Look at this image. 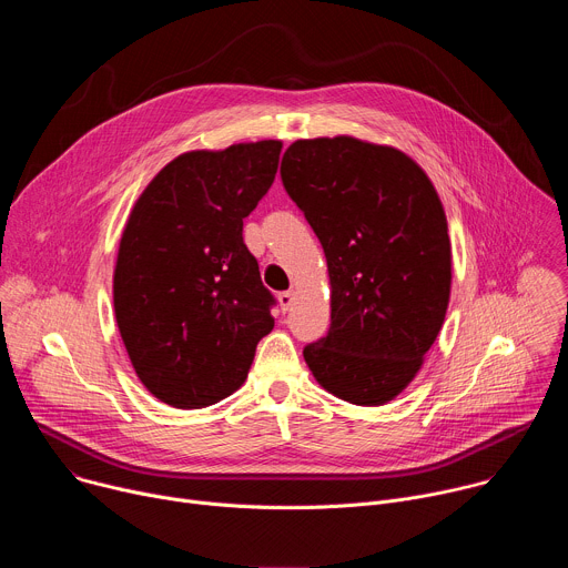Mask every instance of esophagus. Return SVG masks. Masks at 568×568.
<instances>
[{
	"instance_id": "esophagus-1",
	"label": "esophagus",
	"mask_w": 568,
	"mask_h": 568,
	"mask_svg": "<svg viewBox=\"0 0 568 568\" xmlns=\"http://www.w3.org/2000/svg\"><path fill=\"white\" fill-rule=\"evenodd\" d=\"M294 301H296V294H294L292 290L281 292V294H278V305H281V310H283V312H287V310L294 305Z\"/></svg>"
}]
</instances>
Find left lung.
<instances>
[{"instance_id":"1","label":"left lung","mask_w":568,"mask_h":568,"mask_svg":"<svg viewBox=\"0 0 568 568\" xmlns=\"http://www.w3.org/2000/svg\"><path fill=\"white\" fill-rule=\"evenodd\" d=\"M283 186L314 229L331 276V331L305 346L314 379L359 407L407 388L452 292L443 202L416 161L348 134L294 141Z\"/></svg>"}]
</instances>
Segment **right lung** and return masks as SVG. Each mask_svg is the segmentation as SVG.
Returning a JSON list of instances; mask_svg holds the SVG:
<instances>
[{
    "label": "right lung",
    "mask_w": 568,
    "mask_h": 568,
    "mask_svg": "<svg viewBox=\"0 0 568 568\" xmlns=\"http://www.w3.org/2000/svg\"><path fill=\"white\" fill-rule=\"evenodd\" d=\"M283 141L191 150L134 202L114 265L116 326L141 384L175 409H204L247 379L272 333L274 296L242 240L270 191Z\"/></svg>",
    "instance_id": "right-lung-1"
}]
</instances>
